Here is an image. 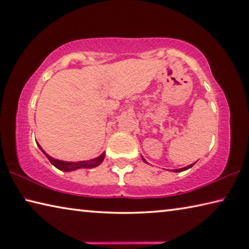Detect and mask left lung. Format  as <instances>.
I'll use <instances>...</instances> for the list:
<instances>
[{
    "label": "left lung",
    "mask_w": 249,
    "mask_h": 249,
    "mask_svg": "<svg viewBox=\"0 0 249 249\" xmlns=\"http://www.w3.org/2000/svg\"><path fill=\"white\" fill-rule=\"evenodd\" d=\"M143 160L145 161L146 163V160L143 159ZM195 164V163H194ZM194 164H191V165H188V166H186V167H183V168H179V169H173V172H183V171H186V169H188V168H191L192 166H194Z\"/></svg>",
    "instance_id": "8db88e82"
}]
</instances>
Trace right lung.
Listing matches in <instances>:
<instances>
[{"instance_id":"obj_1","label":"right lung","mask_w":249,"mask_h":249,"mask_svg":"<svg viewBox=\"0 0 249 249\" xmlns=\"http://www.w3.org/2000/svg\"><path fill=\"white\" fill-rule=\"evenodd\" d=\"M38 147L41 148V146L38 145ZM41 151L45 154V156L47 157V160L51 161V164L54 165L55 167L61 169L63 172H72L75 171V169H78V168H92V167H96L100 165L102 161H103L104 157H105V153L102 154L96 159L94 160H80V161H64V160H55L53 157H51L47 155V154L43 151L41 148Z\"/></svg>"}]
</instances>
